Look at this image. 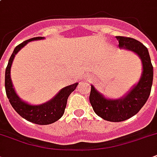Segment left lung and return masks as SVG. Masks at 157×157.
Returning a JSON list of instances; mask_svg holds the SVG:
<instances>
[{
  "label": "left lung",
  "instance_id": "left-lung-1",
  "mask_svg": "<svg viewBox=\"0 0 157 157\" xmlns=\"http://www.w3.org/2000/svg\"><path fill=\"white\" fill-rule=\"evenodd\" d=\"M116 37L120 48L133 51L139 55L143 63V73L136 86L119 99L106 98L91 86L90 102L94 111L98 117L112 122L123 121L137 114L148 99L153 81V67L147 48L134 38Z\"/></svg>",
  "mask_w": 157,
  "mask_h": 157
}]
</instances>
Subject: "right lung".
Segmentation results:
<instances>
[{
	"mask_svg": "<svg viewBox=\"0 0 157 157\" xmlns=\"http://www.w3.org/2000/svg\"><path fill=\"white\" fill-rule=\"evenodd\" d=\"M41 39H44V37L42 36L33 37L23 41V43H21L14 48L13 54H11L10 58L9 59L8 65L6 67V75H5V86H6L7 98H9L11 106L17 112V113L20 115L23 118L28 121L33 122L34 124H49L57 121L63 117L66 108L68 96L71 94V92L75 90L78 83H75L62 89L55 95V97H54L47 103L40 105H31L21 100L20 98L17 95L14 89L13 88V84L10 78L11 65L15 54L28 42L33 40H41Z\"/></svg>",
	"mask_w": 157,
	"mask_h": 157,
	"instance_id": "add662e5",
	"label": "right lung"
}]
</instances>
